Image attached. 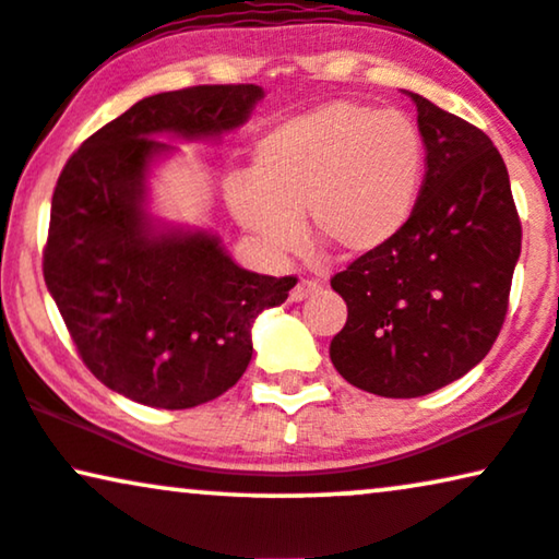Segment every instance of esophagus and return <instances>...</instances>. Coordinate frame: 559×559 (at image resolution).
Instances as JSON below:
<instances>
[{"label":"esophagus","mask_w":559,"mask_h":559,"mask_svg":"<svg viewBox=\"0 0 559 559\" xmlns=\"http://www.w3.org/2000/svg\"><path fill=\"white\" fill-rule=\"evenodd\" d=\"M320 292H322L320 281L301 278L299 284L292 288V301H304V299H309V296H314V294H320Z\"/></svg>","instance_id":"esophagus-1"}]
</instances>
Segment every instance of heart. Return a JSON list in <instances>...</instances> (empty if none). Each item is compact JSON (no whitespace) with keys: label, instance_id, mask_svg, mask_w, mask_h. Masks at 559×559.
I'll list each match as a JSON object with an SVG mask.
<instances>
[{"label":"heart","instance_id":"obj_1","mask_svg":"<svg viewBox=\"0 0 559 559\" xmlns=\"http://www.w3.org/2000/svg\"><path fill=\"white\" fill-rule=\"evenodd\" d=\"M423 139L405 112L335 100L288 118L258 141L252 173L227 182L231 214L271 252L312 245L366 258L405 229L418 203Z\"/></svg>","mask_w":559,"mask_h":559}]
</instances>
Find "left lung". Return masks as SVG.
<instances>
[{
	"instance_id": "left-lung-1",
	"label": "left lung",
	"mask_w": 559,
	"mask_h": 559,
	"mask_svg": "<svg viewBox=\"0 0 559 559\" xmlns=\"http://www.w3.org/2000/svg\"><path fill=\"white\" fill-rule=\"evenodd\" d=\"M426 180L405 229L332 275L348 304L330 358L379 397H423L483 361L506 322L521 222L506 162L477 126L415 95Z\"/></svg>"
}]
</instances>
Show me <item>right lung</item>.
I'll return each mask as SVG.
<instances>
[{"label":"right lung","mask_w":559,"mask_h":559,"mask_svg":"<svg viewBox=\"0 0 559 559\" xmlns=\"http://www.w3.org/2000/svg\"><path fill=\"white\" fill-rule=\"evenodd\" d=\"M258 84H198L144 97L69 157L51 198L44 278L84 366L112 392L186 409L235 386L250 328L296 286L239 267L209 231L159 229L146 175L173 146L250 118Z\"/></svg>","instance_id":"obj_1"}]
</instances>
